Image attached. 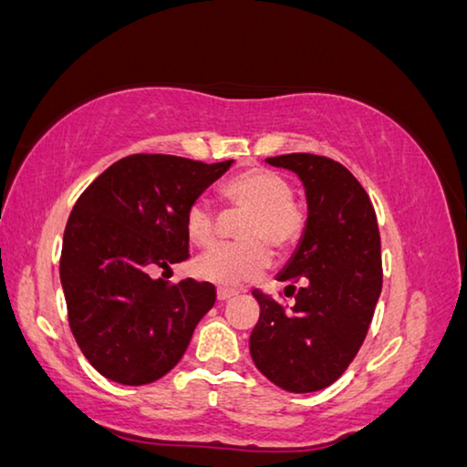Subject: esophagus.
Segmentation results:
<instances>
[{
  "label": "esophagus",
  "instance_id": "esophagus-1",
  "mask_svg": "<svg viewBox=\"0 0 467 467\" xmlns=\"http://www.w3.org/2000/svg\"><path fill=\"white\" fill-rule=\"evenodd\" d=\"M236 296V291H228V289H218V302H228Z\"/></svg>",
  "mask_w": 467,
  "mask_h": 467
}]
</instances>
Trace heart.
Instances as JSON below:
<instances>
[{
  "label": "heart",
  "instance_id": "heart-1",
  "mask_svg": "<svg viewBox=\"0 0 467 467\" xmlns=\"http://www.w3.org/2000/svg\"><path fill=\"white\" fill-rule=\"evenodd\" d=\"M228 215H247L239 231L243 245L218 247L205 254L194 266L203 281L222 287L255 281L270 266V248L285 255L300 243L306 215L294 201V189L278 173L262 167L236 173L220 189ZM186 234L191 243L210 249L218 243L220 224L205 203H192L186 212Z\"/></svg>",
  "mask_w": 467,
  "mask_h": 467
}]
</instances>
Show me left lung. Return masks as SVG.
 Instances as JSON below:
<instances>
[{"instance_id": "1", "label": "left lung", "mask_w": 467, "mask_h": 467, "mask_svg": "<svg viewBox=\"0 0 467 467\" xmlns=\"http://www.w3.org/2000/svg\"><path fill=\"white\" fill-rule=\"evenodd\" d=\"M302 180L308 218L276 275L296 304L254 291L260 318L249 337L255 367L275 386L306 394L342 375L371 325L381 294V243L371 199L342 163L310 152L268 157Z\"/></svg>"}]
</instances>
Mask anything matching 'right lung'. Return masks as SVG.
<instances>
[{"instance_id": "obj_1", "label": "right lung", "mask_w": 467, "mask_h": 467, "mask_svg": "<svg viewBox=\"0 0 467 467\" xmlns=\"http://www.w3.org/2000/svg\"><path fill=\"white\" fill-rule=\"evenodd\" d=\"M173 155H130L104 170L68 215L60 283L68 325L96 371L123 386L170 373L212 310L215 287L152 278L189 257L186 212L228 171Z\"/></svg>"}]
</instances>
